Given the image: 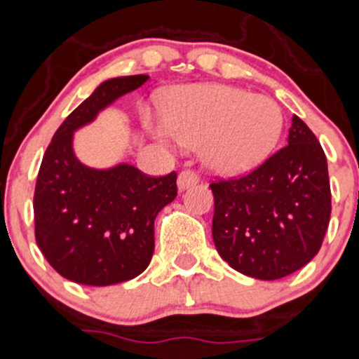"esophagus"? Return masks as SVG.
<instances>
[{
    "label": "esophagus",
    "instance_id": "1",
    "mask_svg": "<svg viewBox=\"0 0 359 359\" xmlns=\"http://www.w3.org/2000/svg\"><path fill=\"white\" fill-rule=\"evenodd\" d=\"M198 182V175H196L194 172H191V170H184V172H180L179 177H177V187H179V191L189 189L191 186H196Z\"/></svg>",
    "mask_w": 359,
    "mask_h": 359
}]
</instances>
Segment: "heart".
I'll return each instance as SVG.
<instances>
[{
	"mask_svg": "<svg viewBox=\"0 0 359 359\" xmlns=\"http://www.w3.org/2000/svg\"><path fill=\"white\" fill-rule=\"evenodd\" d=\"M144 122L154 134L201 146L206 168L225 177L258 168L284 129V115L271 97L225 84L180 86L165 97L161 122L149 113Z\"/></svg>",
	"mask_w": 359,
	"mask_h": 359,
	"instance_id": "heart-1",
	"label": "heart"
}]
</instances>
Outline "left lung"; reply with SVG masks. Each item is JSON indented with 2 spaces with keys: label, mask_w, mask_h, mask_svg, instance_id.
<instances>
[{
  "label": "left lung",
  "mask_w": 359,
  "mask_h": 359,
  "mask_svg": "<svg viewBox=\"0 0 359 359\" xmlns=\"http://www.w3.org/2000/svg\"><path fill=\"white\" fill-rule=\"evenodd\" d=\"M210 187L215 248L239 273L277 280L320 251L332 210L329 170L318 139L297 115L285 148L249 175Z\"/></svg>",
  "instance_id": "left-lung-1"
}]
</instances>
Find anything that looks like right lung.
Instances as JSON below:
<instances>
[{"label": "right lung", "instance_id": "obj_1", "mask_svg": "<svg viewBox=\"0 0 359 359\" xmlns=\"http://www.w3.org/2000/svg\"><path fill=\"white\" fill-rule=\"evenodd\" d=\"M148 79L101 82L58 127L43 156L34 192L37 246L75 284L104 287L141 275L154 251V220L177 196L175 172L148 177L129 163L94 168L74 149L75 132Z\"/></svg>", "mask_w": 359, "mask_h": 359}]
</instances>
